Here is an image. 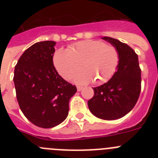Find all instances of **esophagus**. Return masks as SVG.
<instances>
[{
    "mask_svg": "<svg viewBox=\"0 0 158 158\" xmlns=\"http://www.w3.org/2000/svg\"><path fill=\"white\" fill-rule=\"evenodd\" d=\"M77 89L78 92H80V91H81L82 89H83V87H82V86H77Z\"/></svg>",
    "mask_w": 158,
    "mask_h": 158,
    "instance_id": "1",
    "label": "esophagus"
}]
</instances>
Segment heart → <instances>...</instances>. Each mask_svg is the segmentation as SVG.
<instances>
[{
	"label": "heart",
	"mask_w": 158,
	"mask_h": 158,
	"mask_svg": "<svg viewBox=\"0 0 158 158\" xmlns=\"http://www.w3.org/2000/svg\"><path fill=\"white\" fill-rule=\"evenodd\" d=\"M119 62V54L114 46L99 40L74 43L69 51L60 49L54 56V66L63 78L69 80L81 68L83 72L75 77L77 83L93 81L96 85L107 81L114 75Z\"/></svg>",
	"instance_id": "obj_1"
}]
</instances>
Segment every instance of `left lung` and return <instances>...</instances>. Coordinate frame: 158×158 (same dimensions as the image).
<instances>
[{
  "mask_svg": "<svg viewBox=\"0 0 158 158\" xmlns=\"http://www.w3.org/2000/svg\"><path fill=\"white\" fill-rule=\"evenodd\" d=\"M103 40L111 43L119 54L117 71L107 83L93 88L94 96L88 101L89 108L97 118L118 119L133 109L141 93V69L138 54L126 43L110 37Z\"/></svg>",
  "mask_w": 158,
  "mask_h": 158,
  "instance_id": "1",
  "label": "left lung"
}]
</instances>
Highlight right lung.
<instances>
[{
  "mask_svg": "<svg viewBox=\"0 0 158 158\" xmlns=\"http://www.w3.org/2000/svg\"><path fill=\"white\" fill-rule=\"evenodd\" d=\"M54 41L35 43L23 52L14 71V85L20 110L31 123L51 128L63 122L77 87L58 74L53 62Z\"/></svg>",
  "mask_w": 158,
  "mask_h": 158,
  "instance_id": "right-lung-1",
  "label": "right lung"
}]
</instances>
